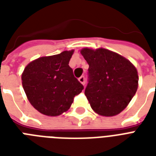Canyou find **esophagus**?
Returning a JSON list of instances; mask_svg holds the SVG:
<instances>
[{
	"label": "esophagus",
	"mask_w": 156,
	"mask_h": 156,
	"mask_svg": "<svg viewBox=\"0 0 156 156\" xmlns=\"http://www.w3.org/2000/svg\"><path fill=\"white\" fill-rule=\"evenodd\" d=\"M78 81L80 82L83 85H85V83H86V79H85V77L84 76H81L80 78H78Z\"/></svg>",
	"instance_id": "obj_1"
}]
</instances>
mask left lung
I'll list each match as a JSON object with an SVG mask.
<instances>
[{
    "instance_id": "8db88e82",
    "label": "left lung",
    "mask_w": 156,
    "mask_h": 156,
    "mask_svg": "<svg viewBox=\"0 0 156 156\" xmlns=\"http://www.w3.org/2000/svg\"><path fill=\"white\" fill-rule=\"evenodd\" d=\"M88 68L85 95L95 112L112 116L126 108L138 89V71L121 55L104 48H83Z\"/></svg>"
}]
</instances>
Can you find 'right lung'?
Masks as SVG:
<instances>
[{
  "label": "right lung",
  "mask_w": 156,
  "mask_h": 156,
  "mask_svg": "<svg viewBox=\"0 0 156 156\" xmlns=\"http://www.w3.org/2000/svg\"><path fill=\"white\" fill-rule=\"evenodd\" d=\"M73 50L43 56L28 64L22 75L23 89L34 108L55 116L66 112L73 98L83 90L69 62Z\"/></svg>",
  "instance_id": "right-lung-1"
}]
</instances>
